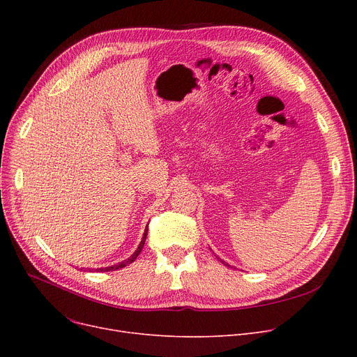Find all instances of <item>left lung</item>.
Returning <instances> with one entry per match:
<instances>
[{
	"instance_id": "left-lung-1",
	"label": "left lung",
	"mask_w": 357,
	"mask_h": 357,
	"mask_svg": "<svg viewBox=\"0 0 357 357\" xmlns=\"http://www.w3.org/2000/svg\"><path fill=\"white\" fill-rule=\"evenodd\" d=\"M215 257H217V259H218V260H220V261H221V264H222V265H224V266H229V268H230V265H229V264H226V261H224V260H221V259H220V257H218V256H215Z\"/></svg>"
}]
</instances>
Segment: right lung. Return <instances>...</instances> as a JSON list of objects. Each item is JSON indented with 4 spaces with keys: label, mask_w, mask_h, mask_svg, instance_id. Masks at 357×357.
I'll return each instance as SVG.
<instances>
[{
    "label": "right lung",
    "mask_w": 357,
    "mask_h": 357,
    "mask_svg": "<svg viewBox=\"0 0 357 357\" xmlns=\"http://www.w3.org/2000/svg\"><path fill=\"white\" fill-rule=\"evenodd\" d=\"M146 237H147V227H146V230H144V233H143V237H142V241H140V245H139V248L136 249V252L131 255L127 260H124V261H120L119 265H112V266H107V268H100V269H96L97 272H109V271H117V269H121V268H124V266H127V265H130V264H133V261L136 260V257L140 255V252H142V249H143V246H144V241H146Z\"/></svg>",
    "instance_id": "1"
}]
</instances>
